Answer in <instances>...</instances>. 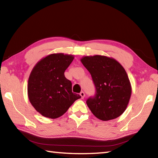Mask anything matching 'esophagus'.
<instances>
[{"label":"esophagus","mask_w":158,"mask_h":158,"mask_svg":"<svg viewBox=\"0 0 158 158\" xmlns=\"http://www.w3.org/2000/svg\"><path fill=\"white\" fill-rule=\"evenodd\" d=\"M80 95H81V97L82 99H84V97H85V93H84V92L82 91V92L80 93Z\"/></svg>","instance_id":"obj_1"}]
</instances>
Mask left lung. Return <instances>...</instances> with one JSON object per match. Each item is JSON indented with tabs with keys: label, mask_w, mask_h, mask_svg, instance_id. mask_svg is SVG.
Wrapping results in <instances>:
<instances>
[{
	"label": "left lung",
	"mask_w": 158,
	"mask_h": 158,
	"mask_svg": "<svg viewBox=\"0 0 158 158\" xmlns=\"http://www.w3.org/2000/svg\"><path fill=\"white\" fill-rule=\"evenodd\" d=\"M81 62L91 74L96 95L86 104L95 117L106 121L125 111L132 94L127 74L119 62L106 56H85Z\"/></svg>",
	"instance_id": "obj_1"
}]
</instances>
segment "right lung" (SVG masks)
I'll return each mask as SVG.
<instances>
[{"label":"right lung","instance_id":"right-lung-1","mask_svg":"<svg viewBox=\"0 0 158 158\" xmlns=\"http://www.w3.org/2000/svg\"><path fill=\"white\" fill-rule=\"evenodd\" d=\"M74 56L63 53L42 58L32 69L28 81V96L32 106L42 116L57 118L81 96L72 91L65 69Z\"/></svg>","mask_w":158,"mask_h":158}]
</instances>
